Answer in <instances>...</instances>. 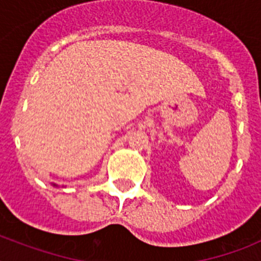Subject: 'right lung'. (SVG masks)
<instances>
[{
	"label": "right lung",
	"instance_id": "right-lung-1",
	"mask_svg": "<svg viewBox=\"0 0 261 261\" xmlns=\"http://www.w3.org/2000/svg\"><path fill=\"white\" fill-rule=\"evenodd\" d=\"M53 186H56V184H53Z\"/></svg>",
	"mask_w": 261,
	"mask_h": 261
}]
</instances>
